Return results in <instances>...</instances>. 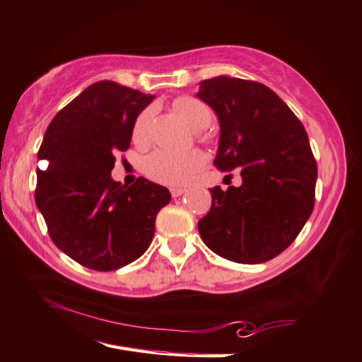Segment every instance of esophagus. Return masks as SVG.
<instances>
[{
	"label": "esophagus",
	"instance_id": "esophagus-1",
	"mask_svg": "<svg viewBox=\"0 0 362 362\" xmlns=\"http://www.w3.org/2000/svg\"><path fill=\"white\" fill-rule=\"evenodd\" d=\"M185 193H187V189H185V188H180V187H174V188H170V194H173V198H179V196L185 194Z\"/></svg>",
	"mask_w": 362,
	"mask_h": 362
}]
</instances>
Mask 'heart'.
<instances>
[{
	"mask_svg": "<svg viewBox=\"0 0 362 362\" xmlns=\"http://www.w3.org/2000/svg\"><path fill=\"white\" fill-rule=\"evenodd\" d=\"M173 106L175 112L194 131L206 129L210 124V120H212L210 109L202 101L196 100V98L180 96L174 101ZM153 112V106H148L137 115L133 127V139L137 144H146L148 141V129L150 123H152ZM204 163H206V158L198 150H192V152L187 153H173L166 152V150H156V152L148 155L144 160V173L155 182L164 183V185L179 187L192 180V177L204 168Z\"/></svg>",
	"mask_w": 362,
	"mask_h": 362,
	"instance_id": "1",
	"label": "heart"
}]
</instances>
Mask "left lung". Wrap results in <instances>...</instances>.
<instances>
[{
  "instance_id": "1",
  "label": "left lung",
  "mask_w": 362,
  "mask_h": 362,
  "mask_svg": "<svg viewBox=\"0 0 362 362\" xmlns=\"http://www.w3.org/2000/svg\"><path fill=\"white\" fill-rule=\"evenodd\" d=\"M220 123L214 164L240 168L242 185L210 188L212 207L199 220L201 239L214 253L259 264L293 244L315 204L317 161L293 110L259 82L216 76L198 95Z\"/></svg>"
}]
</instances>
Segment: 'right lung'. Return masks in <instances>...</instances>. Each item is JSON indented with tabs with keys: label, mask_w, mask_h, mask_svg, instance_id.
Masks as SVG:
<instances>
[{
	"label": "right lung",
	"mask_w": 362,
	"mask_h": 362,
	"mask_svg": "<svg viewBox=\"0 0 362 362\" xmlns=\"http://www.w3.org/2000/svg\"><path fill=\"white\" fill-rule=\"evenodd\" d=\"M153 98L95 82L54 117L37 152L44 163L36 169L35 198L50 238L93 271H115L146 253L156 215L170 201L168 188L144 177L128 187L110 175Z\"/></svg>",
	"instance_id": "obj_1"
}]
</instances>
